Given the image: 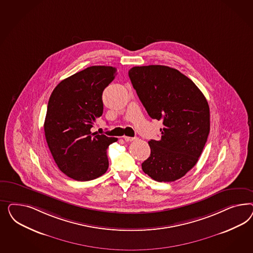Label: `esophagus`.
<instances>
[{
  "instance_id": "34e87169",
  "label": "esophagus",
  "mask_w": 253,
  "mask_h": 253,
  "mask_svg": "<svg viewBox=\"0 0 253 253\" xmlns=\"http://www.w3.org/2000/svg\"><path fill=\"white\" fill-rule=\"evenodd\" d=\"M123 139H124L126 142H131V141L135 140V138L129 137V136H123Z\"/></svg>"
}]
</instances>
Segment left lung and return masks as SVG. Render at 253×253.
<instances>
[{"label": "left lung", "instance_id": "8db88e82", "mask_svg": "<svg viewBox=\"0 0 253 253\" xmlns=\"http://www.w3.org/2000/svg\"><path fill=\"white\" fill-rule=\"evenodd\" d=\"M131 84L150 118L162 121L161 137L150 140L144 172L158 182L184 176L199 161L210 132V107L189 78L167 66L129 70Z\"/></svg>", "mask_w": 253, "mask_h": 253}]
</instances>
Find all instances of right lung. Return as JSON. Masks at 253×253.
Listing matches in <instances>:
<instances>
[{
	"mask_svg": "<svg viewBox=\"0 0 253 253\" xmlns=\"http://www.w3.org/2000/svg\"><path fill=\"white\" fill-rule=\"evenodd\" d=\"M117 69L92 66L63 80L48 102L44 133L57 167L76 181H90L108 168L107 149L115 137L92 132L103 114L102 94Z\"/></svg>",
	"mask_w": 253,
	"mask_h": 253,
	"instance_id": "obj_1",
	"label": "right lung"
}]
</instances>
